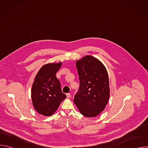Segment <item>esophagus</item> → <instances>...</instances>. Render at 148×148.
I'll list each match as a JSON object with an SVG mask.
<instances>
[{
  "label": "esophagus",
  "instance_id": "1",
  "mask_svg": "<svg viewBox=\"0 0 148 148\" xmlns=\"http://www.w3.org/2000/svg\"><path fill=\"white\" fill-rule=\"evenodd\" d=\"M66 95H67V98H70V97H71V94H70V93H67V94H66Z\"/></svg>",
  "mask_w": 148,
  "mask_h": 148
}]
</instances>
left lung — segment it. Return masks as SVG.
<instances>
[{"label": "left lung", "instance_id": "8db88e82", "mask_svg": "<svg viewBox=\"0 0 148 148\" xmlns=\"http://www.w3.org/2000/svg\"><path fill=\"white\" fill-rule=\"evenodd\" d=\"M79 88L74 102L80 113L95 117L103 111L110 98L109 78L106 68L97 58L86 56L76 61Z\"/></svg>", "mask_w": 148, "mask_h": 148}]
</instances>
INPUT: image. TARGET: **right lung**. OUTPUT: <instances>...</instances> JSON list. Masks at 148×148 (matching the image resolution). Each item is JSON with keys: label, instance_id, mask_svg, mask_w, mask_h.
<instances>
[{"label": "right lung", "instance_id": "right-lung-1", "mask_svg": "<svg viewBox=\"0 0 148 148\" xmlns=\"http://www.w3.org/2000/svg\"><path fill=\"white\" fill-rule=\"evenodd\" d=\"M62 63H49L42 67L36 75L32 88V100L36 111L51 116L66 98L62 92L61 84L56 76Z\"/></svg>", "mask_w": 148, "mask_h": 148}]
</instances>
